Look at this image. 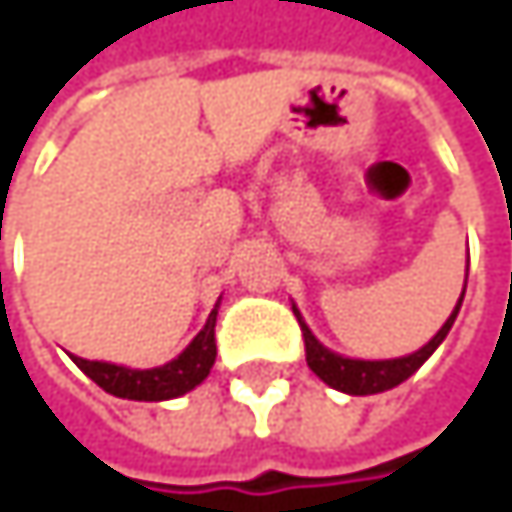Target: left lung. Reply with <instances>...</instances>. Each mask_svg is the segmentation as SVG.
Here are the masks:
<instances>
[{"instance_id": "8db88e82", "label": "left lung", "mask_w": 512, "mask_h": 512, "mask_svg": "<svg viewBox=\"0 0 512 512\" xmlns=\"http://www.w3.org/2000/svg\"><path fill=\"white\" fill-rule=\"evenodd\" d=\"M468 278V275H465ZM462 296H465V290H462ZM462 296L460 302H457V308L451 311V317L445 320V326L433 335V341L430 344H424L421 350H415L412 356H403V358H382V361H364V358H344L338 356V353H332V350H326L314 335H311V329L305 326V320H302V314H299V308L293 305V314H296V320H299V326H302V338H305V361H308V367L326 382V385H332V388H338V391H344V394H356V397H364V394H379V391H388V388H394V385H400V382H406L427 358L433 356L436 350H439V344L448 338V332H451V326H454V320H457V314H460V305H462Z\"/></svg>"}]
</instances>
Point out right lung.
<instances>
[{
    "label": "right lung",
    "instance_id": "right-lung-1",
    "mask_svg": "<svg viewBox=\"0 0 512 512\" xmlns=\"http://www.w3.org/2000/svg\"><path fill=\"white\" fill-rule=\"evenodd\" d=\"M216 308L210 311L204 329L192 338V344L171 358L162 367H151V370H133L124 364H109V361H88V358L70 356L76 361V367L91 376L103 391L124 397V400H171L180 397L186 391H192L195 385H201L216 361Z\"/></svg>",
    "mask_w": 512,
    "mask_h": 512
}]
</instances>
